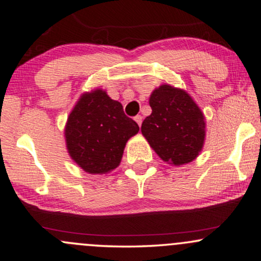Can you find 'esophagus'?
<instances>
[{
    "label": "esophagus",
    "instance_id": "34e87169",
    "mask_svg": "<svg viewBox=\"0 0 261 261\" xmlns=\"http://www.w3.org/2000/svg\"><path fill=\"white\" fill-rule=\"evenodd\" d=\"M134 120H135V122H137V123L139 124V126H141V122H142V117H141V115L135 116Z\"/></svg>",
    "mask_w": 261,
    "mask_h": 261
}]
</instances>
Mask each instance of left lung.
Wrapping results in <instances>:
<instances>
[{"label": "left lung", "mask_w": 261, "mask_h": 261, "mask_svg": "<svg viewBox=\"0 0 261 261\" xmlns=\"http://www.w3.org/2000/svg\"><path fill=\"white\" fill-rule=\"evenodd\" d=\"M151 115L141 133L160 159L174 166L191 163L205 140V119L194 98L183 89L163 84L149 96Z\"/></svg>", "instance_id": "left-lung-1"}]
</instances>
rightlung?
Instances as JSON below:
<instances>
[{
	"label": "right lung",
	"instance_id": "add662e5",
	"mask_svg": "<svg viewBox=\"0 0 261 261\" xmlns=\"http://www.w3.org/2000/svg\"><path fill=\"white\" fill-rule=\"evenodd\" d=\"M139 132L122 105L103 89L87 91L67 117L64 137L71 159L90 174H105L120 165L127 141Z\"/></svg>",
	"mask_w": 261,
	"mask_h": 261
}]
</instances>
